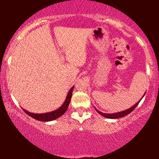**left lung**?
<instances>
[{
	"label": "left lung",
	"instance_id": "left-lung-1",
	"mask_svg": "<svg viewBox=\"0 0 159 159\" xmlns=\"http://www.w3.org/2000/svg\"><path fill=\"white\" fill-rule=\"evenodd\" d=\"M145 94H146V93H144V95H143V98L145 96ZM142 98H141V100H142ZM141 100H139V101L137 102L136 104H134L133 107H130V108H129V109L126 110H123V111H121V112H118V113H102V112H101V111H99V110H97L96 108H95V109H96L97 112H98V113H99V114H101V116H104V117L108 118V119H117V118L123 117V116H126V115H128L129 113H131V112L133 111V110L136 107L137 105L139 104V103Z\"/></svg>",
	"mask_w": 159,
	"mask_h": 159
}]
</instances>
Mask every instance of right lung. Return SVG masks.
I'll return each mask as SVG.
<instances>
[{"instance_id": "obj_1", "label": "right lung", "mask_w": 159, "mask_h": 159, "mask_svg": "<svg viewBox=\"0 0 159 159\" xmlns=\"http://www.w3.org/2000/svg\"><path fill=\"white\" fill-rule=\"evenodd\" d=\"M74 87L73 86L71 89L69 90V91L68 92L67 97L65 100L63 104L58 109L55 110L54 111L48 112V113H30V112L27 111L26 110L23 109V111L26 113L27 115H29L31 117L34 118V119L39 120V121H44V122H48V121H52V120H54L58 119V117H60L61 116H62L66 111L68 109V107L69 105L70 101H71V95H72V91L74 89Z\"/></svg>"}]
</instances>
